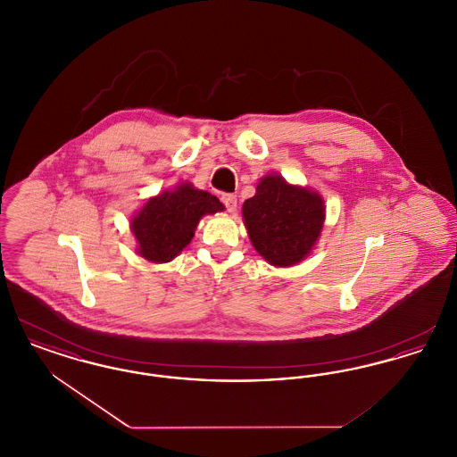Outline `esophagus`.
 <instances>
[{
    "label": "esophagus",
    "mask_w": 457,
    "mask_h": 457,
    "mask_svg": "<svg viewBox=\"0 0 457 457\" xmlns=\"http://www.w3.org/2000/svg\"><path fill=\"white\" fill-rule=\"evenodd\" d=\"M220 200H222V204H224V207H226L228 212H235V211H237V202H238L237 195H233V194H222Z\"/></svg>",
    "instance_id": "1"
}]
</instances>
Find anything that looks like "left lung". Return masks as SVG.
I'll return each instance as SVG.
<instances>
[{
  "label": "left lung",
  "instance_id": "8db88e82",
  "mask_svg": "<svg viewBox=\"0 0 457 457\" xmlns=\"http://www.w3.org/2000/svg\"><path fill=\"white\" fill-rule=\"evenodd\" d=\"M243 218L262 257L272 265L287 267L310 253L322 231L326 207L315 192L270 174L262 178L257 194L245 200Z\"/></svg>",
  "mask_w": 457,
  "mask_h": 457
}]
</instances>
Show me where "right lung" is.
I'll return each instance as SVG.
<instances>
[{
  "mask_svg": "<svg viewBox=\"0 0 457 457\" xmlns=\"http://www.w3.org/2000/svg\"><path fill=\"white\" fill-rule=\"evenodd\" d=\"M218 211H222L218 196L190 183L151 198L131 220L138 253L147 261H171L192 241L200 218Z\"/></svg>",
  "mask_w": 457,
  "mask_h": 457,
  "instance_id": "right-lung-1",
  "label": "right lung"
}]
</instances>
